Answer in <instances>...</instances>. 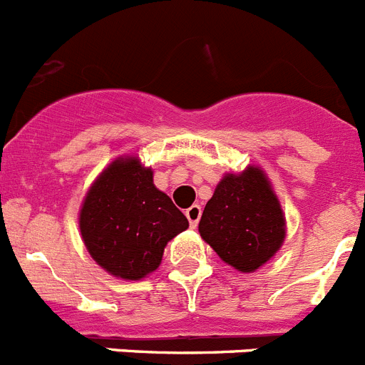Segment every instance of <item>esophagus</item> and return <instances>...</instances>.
I'll list each match as a JSON object with an SVG mask.
<instances>
[{"instance_id":"1","label":"esophagus","mask_w":365,"mask_h":365,"mask_svg":"<svg viewBox=\"0 0 365 365\" xmlns=\"http://www.w3.org/2000/svg\"><path fill=\"white\" fill-rule=\"evenodd\" d=\"M185 216H187V220H189L190 227H196L200 222V216H202V207L200 205L189 207V209L185 211Z\"/></svg>"}]
</instances>
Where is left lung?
Returning a JSON list of instances; mask_svg holds the SVG:
<instances>
[{"mask_svg":"<svg viewBox=\"0 0 365 365\" xmlns=\"http://www.w3.org/2000/svg\"><path fill=\"white\" fill-rule=\"evenodd\" d=\"M200 236L225 264L252 272L277 255L285 238V216L260 167L225 175L207 202Z\"/></svg>","mask_w":365,"mask_h":365,"instance_id":"1","label":"left lung"}]
</instances>
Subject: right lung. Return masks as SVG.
<instances>
[{"instance_id": "add662e5", "label": "right lung", "mask_w": 365, "mask_h": 365, "mask_svg": "<svg viewBox=\"0 0 365 365\" xmlns=\"http://www.w3.org/2000/svg\"><path fill=\"white\" fill-rule=\"evenodd\" d=\"M187 227L183 212L153 183V169L136 156L114 160L94 180L80 211L87 251L123 280H142L156 271L167 242Z\"/></svg>"}]
</instances>
